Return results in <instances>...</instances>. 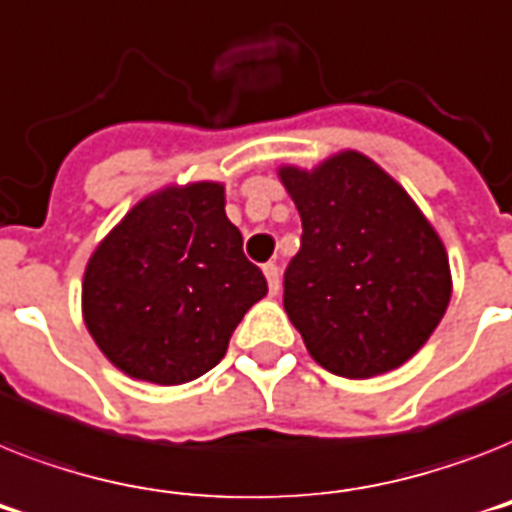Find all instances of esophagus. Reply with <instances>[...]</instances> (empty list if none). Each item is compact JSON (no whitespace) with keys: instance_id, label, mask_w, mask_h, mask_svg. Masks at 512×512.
Here are the masks:
<instances>
[{"instance_id":"esophagus-1","label":"esophagus","mask_w":512,"mask_h":512,"mask_svg":"<svg viewBox=\"0 0 512 512\" xmlns=\"http://www.w3.org/2000/svg\"><path fill=\"white\" fill-rule=\"evenodd\" d=\"M263 273H265V278H268L270 294H278V289H281V273H278V265L276 263H265Z\"/></svg>"}]
</instances>
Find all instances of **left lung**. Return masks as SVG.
Instances as JSON below:
<instances>
[{
  "label": "left lung",
  "instance_id": "obj_1",
  "mask_svg": "<svg viewBox=\"0 0 512 512\" xmlns=\"http://www.w3.org/2000/svg\"><path fill=\"white\" fill-rule=\"evenodd\" d=\"M278 176L302 218L284 307L326 371L371 378L421 350L450 305L447 252L389 173L360 152Z\"/></svg>",
  "mask_w": 512,
  "mask_h": 512
}]
</instances>
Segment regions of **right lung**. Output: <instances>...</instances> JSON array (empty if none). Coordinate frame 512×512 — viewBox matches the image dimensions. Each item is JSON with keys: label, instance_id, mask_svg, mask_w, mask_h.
Here are the masks:
<instances>
[{"label": "right lung", "instance_id": "1", "mask_svg": "<svg viewBox=\"0 0 512 512\" xmlns=\"http://www.w3.org/2000/svg\"><path fill=\"white\" fill-rule=\"evenodd\" d=\"M268 294L223 186H168L120 220L83 273V321L115 368L173 386L223 360L249 307Z\"/></svg>", "mask_w": 512, "mask_h": 512}]
</instances>
